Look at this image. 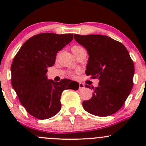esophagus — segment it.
I'll return each instance as SVG.
<instances>
[{
	"label": "esophagus",
	"mask_w": 146,
	"mask_h": 146,
	"mask_svg": "<svg viewBox=\"0 0 146 146\" xmlns=\"http://www.w3.org/2000/svg\"><path fill=\"white\" fill-rule=\"evenodd\" d=\"M85 88V85H84L83 83H82V82H80L79 83V90H82Z\"/></svg>",
	"instance_id": "obj_1"
}]
</instances>
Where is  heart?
<instances>
[{
	"mask_svg": "<svg viewBox=\"0 0 146 146\" xmlns=\"http://www.w3.org/2000/svg\"><path fill=\"white\" fill-rule=\"evenodd\" d=\"M81 48L82 47L79 46H74L72 47L71 50H72V51H76V50L79 49V48Z\"/></svg>",
	"mask_w": 146,
	"mask_h": 146,
	"instance_id": "heart-1",
	"label": "heart"
}]
</instances>
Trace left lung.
Instances as JSON below:
<instances>
[{"instance_id": "1", "label": "left lung", "mask_w": 146, "mask_h": 146, "mask_svg": "<svg viewBox=\"0 0 146 146\" xmlns=\"http://www.w3.org/2000/svg\"><path fill=\"white\" fill-rule=\"evenodd\" d=\"M74 39L89 55L85 74L99 79V85L92 88L91 99L82 102L84 110L98 117L114 114L133 88L134 65L129 51L121 43L105 35L74 34Z\"/></svg>"}]
</instances>
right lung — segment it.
<instances>
[{
    "mask_svg": "<svg viewBox=\"0 0 146 146\" xmlns=\"http://www.w3.org/2000/svg\"><path fill=\"white\" fill-rule=\"evenodd\" d=\"M73 39V34L42 33L27 39L11 66V83L22 105L35 118L46 119L61 110L63 91L77 90L78 82L69 79L48 80L47 69L55 64L57 52Z\"/></svg>",
    "mask_w": 146,
    "mask_h": 146,
    "instance_id": "1",
    "label": "right lung"
}]
</instances>
